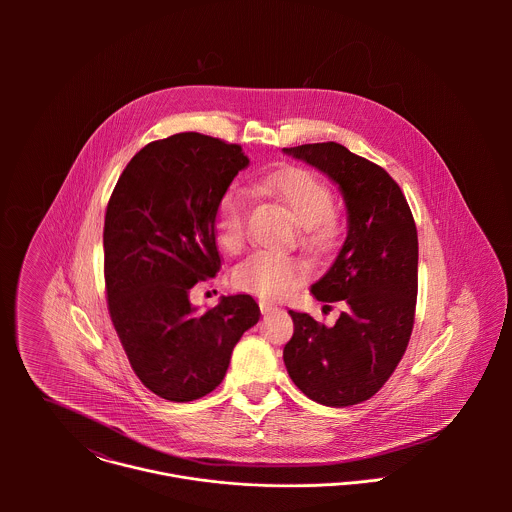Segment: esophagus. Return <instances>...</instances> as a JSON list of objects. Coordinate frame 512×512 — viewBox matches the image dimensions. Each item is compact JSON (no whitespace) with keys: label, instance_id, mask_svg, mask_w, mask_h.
Listing matches in <instances>:
<instances>
[{"label":"esophagus","instance_id":"esophagus-1","mask_svg":"<svg viewBox=\"0 0 512 512\" xmlns=\"http://www.w3.org/2000/svg\"><path fill=\"white\" fill-rule=\"evenodd\" d=\"M260 309H262V313H270V311H272V309H276V307H274L272 303H266V301H262V303H260Z\"/></svg>","mask_w":512,"mask_h":512}]
</instances>
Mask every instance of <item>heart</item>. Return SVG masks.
Returning a JSON list of instances; mask_svg holds the SVG:
<instances>
[{
	"label": "heart",
	"instance_id": "b5f03b06",
	"mask_svg": "<svg viewBox=\"0 0 512 512\" xmlns=\"http://www.w3.org/2000/svg\"><path fill=\"white\" fill-rule=\"evenodd\" d=\"M260 187L280 201L301 224V242L311 250H327L337 238V220L331 215L333 195L311 171L284 167L266 175ZM248 197L240 187H230L217 207V236L226 252H238L246 238ZM307 276V264L295 256L258 250L240 262L232 282L242 292L270 299L286 297Z\"/></svg>",
	"mask_w": 512,
	"mask_h": 512
}]
</instances>
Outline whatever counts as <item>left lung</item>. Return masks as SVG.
<instances>
[{
	"instance_id": "1",
	"label": "left lung",
	"mask_w": 512,
	"mask_h": 512,
	"mask_svg": "<svg viewBox=\"0 0 512 512\" xmlns=\"http://www.w3.org/2000/svg\"><path fill=\"white\" fill-rule=\"evenodd\" d=\"M325 173L341 191L347 238L331 268L311 286L317 301H343L335 325L293 311L284 363L293 384L323 406L374 396L400 363L414 325L418 232L406 197L378 165L341 144L284 147Z\"/></svg>"
}]
</instances>
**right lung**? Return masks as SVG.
<instances>
[{
	"mask_svg": "<svg viewBox=\"0 0 512 512\" xmlns=\"http://www.w3.org/2000/svg\"><path fill=\"white\" fill-rule=\"evenodd\" d=\"M250 165L242 147L197 132L140 149L120 175L104 220L108 309L130 365L169 402L213 392L244 331L260 319L246 295L199 313L193 286L220 268V197Z\"/></svg>",
	"mask_w": 512,
	"mask_h": 512,
	"instance_id": "1",
	"label": "right lung"
}]
</instances>
